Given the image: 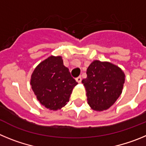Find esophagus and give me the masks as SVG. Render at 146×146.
I'll use <instances>...</instances> for the list:
<instances>
[{
  "label": "esophagus",
  "instance_id": "1",
  "mask_svg": "<svg viewBox=\"0 0 146 146\" xmlns=\"http://www.w3.org/2000/svg\"><path fill=\"white\" fill-rule=\"evenodd\" d=\"M76 81H77V82H81V81H82V77H80H80H77V78H76Z\"/></svg>",
  "mask_w": 146,
  "mask_h": 146
}]
</instances>
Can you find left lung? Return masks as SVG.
<instances>
[{"instance_id":"obj_1","label":"left lung","mask_w":146,"mask_h":146,"mask_svg":"<svg viewBox=\"0 0 146 146\" xmlns=\"http://www.w3.org/2000/svg\"><path fill=\"white\" fill-rule=\"evenodd\" d=\"M87 77L82 82L86 90L88 103L94 110H108L122 93L125 74L110 62L94 60L87 69Z\"/></svg>"}]
</instances>
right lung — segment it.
<instances>
[{
  "label": "right lung",
  "instance_id": "obj_1",
  "mask_svg": "<svg viewBox=\"0 0 146 146\" xmlns=\"http://www.w3.org/2000/svg\"><path fill=\"white\" fill-rule=\"evenodd\" d=\"M31 85L39 102L47 109L57 110L64 107L77 85L61 56H50L33 71Z\"/></svg>",
  "mask_w": 146,
  "mask_h": 146
}]
</instances>
